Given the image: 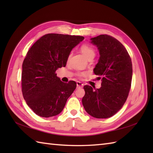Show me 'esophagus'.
Segmentation results:
<instances>
[{"label": "esophagus", "instance_id": "1", "mask_svg": "<svg viewBox=\"0 0 153 153\" xmlns=\"http://www.w3.org/2000/svg\"><path fill=\"white\" fill-rule=\"evenodd\" d=\"M77 88H80V87H82L83 86V84L82 83H81L79 82H77Z\"/></svg>", "mask_w": 153, "mask_h": 153}]
</instances>
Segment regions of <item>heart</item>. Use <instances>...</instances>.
Wrapping results in <instances>:
<instances>
[{"label": "heart", "instance_id": "heart-1", "mask_svg": "<svg viewBox=\"0 0 153 153\" xmlns=\"http://www.w3.org/2000/svg\"><path fill=\"white\" fill-rule=\"evenodd\" d=\"M81 52L87 59L91 56H95V52L93 48L88 45H83L81 47Z\"/></svg>", "mask_w": 153, "mask_h": 153}]
</instances>
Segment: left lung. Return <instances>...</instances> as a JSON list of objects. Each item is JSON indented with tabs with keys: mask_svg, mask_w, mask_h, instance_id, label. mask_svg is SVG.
<instances>
[{
	"mask_svg": "<svg viewBox=\"0 0 153 153\" xmlns=\"http://www.w3.org/2000/svg\"><path fill=\"white\" fill-rule=\"evenodd\" d=\"M100 57L93 71L101 79V87L93 89L85 85L82 104L85 111L97 118H108L122 108L128 98L132 79L131 58L116 39L100 35L91 38Z\"/></svg>",
	"mask_w": 153,
	"mask_h": 153,
	"instance_id": "1",
	"label": "left lung"
}]
</instances>
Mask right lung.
<instances>
[{"mask_svg": "<svg viewBox=\"0 0 153 153\" xmlns=\"http://www.w3.org/2000/svg\"><path fill=\"white\" fill-rule=\"evenodd\" d=\"M83 39L82 36L49 33L28 51L22 64V93L37 115L48 118L62 111L76 83L61 82L56 71L66 66L71 50Z\"/></svg>", "mask_w": 153, "mask_h": 153, "instance_id": "right-lung-1", "label": "right lung"}]
</instances>
